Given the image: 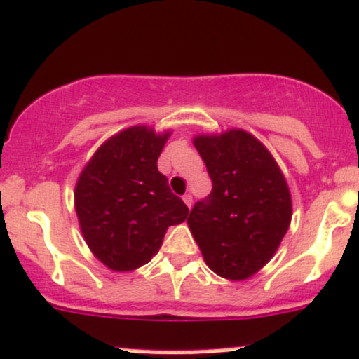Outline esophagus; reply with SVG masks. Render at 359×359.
Listing matches in <instances>:
<instances>
[{"instance_id": "esophagus-1", "label": "esophagus", "mask_w": 359, "mask_h": 359, "mask_svg": "<svg viewBox=\"0 0 359 359\" xmlns=\"http://www.w3.org/2000/svg\"><path fill=\"white\" fill-rule=\"evenodd\" d=\"M183 201H184V203H187L188 208H191V205H193V196L190 195V193H187V195L183 196Z\"/></svg>"}]
</instances>
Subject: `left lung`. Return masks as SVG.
Here are the masks:
<instances>
[{
	"mask_svg": "<svg viewBox=\"0 0 359 359\" xmlns=\"http://www.w3.org/2000/svg\"><path fill=\"white\" fill-rule=\"evenodd\" d=\"M212 180L210 195L188 217L205 263L245 280L271 259L292 220L288 184L268 149L244 130L193 140Z\"/></svg>",
	"mask_w": 359,
	"mask_h": 359,
	"instance_id": "left-lung-1",
	"label": "left lung"
}]
</instances>
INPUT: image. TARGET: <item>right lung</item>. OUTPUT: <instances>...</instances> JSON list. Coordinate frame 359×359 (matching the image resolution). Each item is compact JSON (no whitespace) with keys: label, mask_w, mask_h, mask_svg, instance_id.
<instances>
[{"label":"right lung","mask_w":359,"mask_h":359,"mask_svg":"<svg viewBox=\"0 0 359 359\" xmlns=\"http://www.w3.org/2000/svg\"><path fill=\"white\" fill-rule=\"evenodd\" d=\"M169 134L130 127L108 139L83 169L74 205L84 241L114 271H130L158 255L169 225L188 207L158 171Z\"/></svg>","instance_id":"right-lung-1"}]
</instances>
